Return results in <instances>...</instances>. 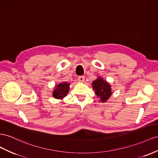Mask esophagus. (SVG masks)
I'll use <instances>...</instances> for the list:
<instances>
[{
	"mask_svg": "<svg viewBox=\"0 0 158 158\" xmlns=\"http://www.w3.org/2000/svg\"><path fill=\"white\" fill-rule=\"evenodd\" d=\"M78 79L79 82H84V76H79Z\"/></svg>",
	"mask_w": 158,
	"mask_h": 158,
	"instance_id": "34e87169",
	"label": "esophagus"
}]
</instances>
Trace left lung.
I'll use <instances>...</instances> for the list:
<instances>
[{
  "label": "left lung",
  "instance_id": "8db88e82",
  "mask_svg": "<svg viewBox=\"0 0 158 158\" xmlns=\"http://www.w3.org/2000/svg\"><path fill=\"white\" fill-rule=\"evenodd\" d=\"M92 87L96 96L100 98L101 102H106L112 95L111 86L100 76L92 82Z\"/></svg>",
  "mask_w": 158,
  "mask_h": 158
}]
</instances>
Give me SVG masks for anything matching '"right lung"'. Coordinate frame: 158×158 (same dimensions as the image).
<instances>
[{"label": "right lung", "mask_w": 158, "mask_h": 158, "mask_svg": "<svg viewBox=\"0 0 158 158\" xmlns=\"http://www.w3.org/2000/svg\"><path fill=\"white\" fill-rule=\"evenodd\" d=\"M69 86L70 84L67 83V82H63L56 84L52 93L53 97L56 99L62 100L69 92Z\"/></svg>", "instance_id": "right-lung-1"}]
</instances>
